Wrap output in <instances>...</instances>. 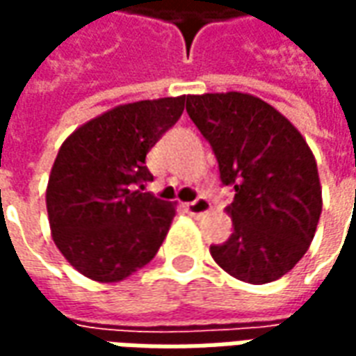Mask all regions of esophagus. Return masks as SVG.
I'll use <instances>...</instances> for the list:
<instances>
[{
    "label": "esophagus",
    "mask_w": 356,
    "mask_h": 356,
    "mask_svg": "<svg viewBox=\"0 0 356 356\" xmlns=\"http://www.w3.org/2000/svg\"><path fill=\"white\" fill-rule=\"evenodd\" d=\"M185 209L186 213H191L193 217H202L211 211V204H209L208 198H198V200L185 204Z\"/></svg>",
    "instance_id": "esophagus-1"
}]
</instances>
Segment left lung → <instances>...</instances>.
<instances>
[{
    "label": "left lung",
    "mask_w": 356,
    "mask_h": 356,
    "mask_svg": "<svg viewBox=\"0 0 356 356\" xmlns=\"http://www.w3.org/2000/svg\"><path fill=\"white\" fill-rule=\"evenodd\" d=\"M186 112L209 140L223 185L231 238L211 257L242 282L267 284L290 273L313 242L322 211L316 160L288 118L240 91L186 95Z\"/></svg>",
    "instance_id": "left-lung-1"
}]
</instances>
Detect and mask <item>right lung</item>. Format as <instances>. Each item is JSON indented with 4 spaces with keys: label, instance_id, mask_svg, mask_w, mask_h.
I'll use <instances>...</instances> for the list:
<instances>
[{
    "label": "right lung",
    "instance_id": "add662e5",
    "mask_svg": "<svg viewBox=\"0 0 356 356\" xmlns=\"http://www.w3.org/2000/svg\"><path fill=\"white\" fill-rule=\"evenodd\" d=\"M186 95L120 104L72 131L51 168L45 204L53 242L78 273L120 282L152 261L177 202L145 193V165L185 110Z\"/></svg>",
    "mask_w": 356,
    "mask_h": 356
}]
</instances>
